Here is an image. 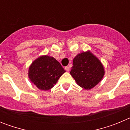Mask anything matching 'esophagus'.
I'll return each mask as SVG.
<instances>
[{
    "label": "esophagus",
    "mask_w": 130,
    "mask_h": 130,
    "mask_svg": "<svg viewBox=\"0 0 130 130\" xmlns=\"http://www.w3.org/2000/svg\"><path fill=\"white\" fill-rule=\"evenodd\" d=\"M65 70H66L67 72H69V71H70V68H69L68 66H66V67H65Z\"/></svg>",
    "instance_id": "esophagus-1"
}]
</instances>
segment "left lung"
I'll return each instance as SVG.
<instances>
[{
  "label": "left lung",
  "instance_id": "8db88e82",
  "mask_svg": "<svg viewBox=\"0 0 130 130\" xmlns=\"http://www.w3.org/2000/svg\"><path fill=\"white\" fill-rule=\"evenodd\" d=\"M104 73L102 62L90 51L81 53L73 58L70 74L78 85L86 90L97 85Z\"/></svg>",
  "mask_w": 130,
  "mask_h": 130
}]
</instances>
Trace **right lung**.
<instances>
[{
  "instance_id": "add662e5",
  "label": "right lung",
  "mask_w": 130,
  "mask_h": 130,
  "mask_svg": "<svg viewBox=\"0 0 130 130\" xmlns=\"http://www.w3.org/2000/svg\"><path fill=\"white\" fill-rule=\"evenodd\" d=\"M66 71L55 58L43 55L34 60L28 70L31 82L38 88L47 90L56 85L58 79Z\"/></svg>"
}]
</instances>
